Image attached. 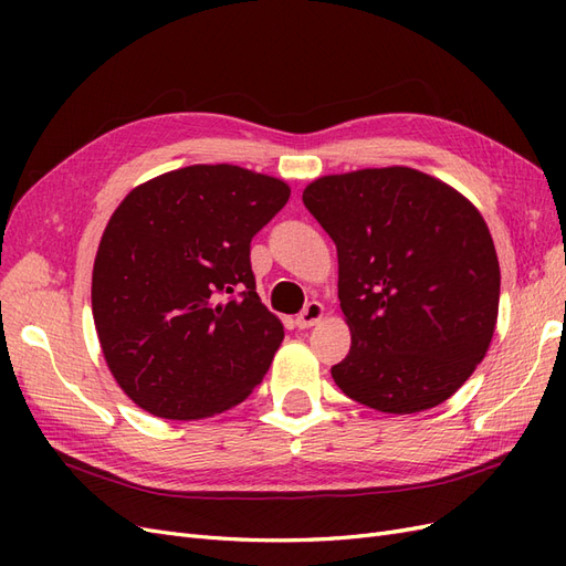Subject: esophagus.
<instances>
[{
    "label": "esophagus",
    "instance_id": "obj_1",
    "mask_svg": "<svg viewBox=\"0 0 566 566\" xmlns=\"http://www.w3.org/2000/svg\"><path fill=\"white\" fill-rule=\"evenodd\" d=\"M321 316H323V304H321V302H310V304H306L304 310L297 314L295 325H297L300 331L312 328V325H316V323L321 321Z\"/></svg>",
    "mask_w": 566,
    "mask_h": 566
}]
</instances>
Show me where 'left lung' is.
I'll use <instances>...</instances> for the list:
<instances>
[{"mask_svg": "<svg viewBox=\"0 0 566 566\" xmlns=\"http://www.w3.org/2000/svg\"><path fill=\"white\" fill-rule=\"evenodd\" d=\"M302 202L337 248L352 347L335 385L382 413L453 397L499 318V256L474 205L410 167L323 177Z\"/></svg>", "mask_w": 566, "mask_h": 566, "instance_id": "obj_1", "label": "left lung"}]
</instances>
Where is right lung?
<instances>
[{
    "label": "right lung",
    "instance_id": "obj_1",
    "mask_svg": "<svg viewBox=\"0 0 566 566\" xmlns=\"http://www.w3.org/2000/svg\"><path fill=\"white\" fill-rule=\"evenodd\" d=\"M290 198L281 179L191 165L119 202L101 238L92 312L117 385L148 413L198 420L262 382L283 325L256 295L250 243Z\"/></svg>",
    "mask_w": 566,
    "mask_h": 566
}]
</instances>
